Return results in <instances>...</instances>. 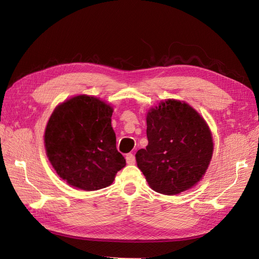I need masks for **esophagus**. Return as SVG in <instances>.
<instances>
[{"mask_svg":"<svg viewBox=\"0 0 259 259\" xmlns=\"http://www.w3.org/2000/svg\"><path fill=\"white\" fill-rule=\"evenodd\" d=\"M125 159H126V163L130 164V165H133V164H135V155L134 154L127 153L126 156H125Z\"/></svg>","mask_w":259,"mask_h":259,"instance_id":"esophagus-1","label":"esophagus"}]
</instances>
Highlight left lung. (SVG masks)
Instances as JSON below:
<instances>
[{"label":"left lung","mask_w":259,"mask_h":259,"mask_svg":"<svg viewBox=\"0 0 259 259\" xmlns=\"http://www.w3.org/2000/svg\"><path fill=\"white\" fill-rule=\"evenodd\" d=\"M146 120L148 146L135 156L151 189L173 195L197 185L214 151L202 115L185 101L165 99L149 109Z\"/></svg>","instance_id":"1"}]
</instances>
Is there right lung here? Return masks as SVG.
Listing matches in <instances>:
<instances>
[{
    "label": "right lung",
    "instance_id": "1",
    "mask_svg": "<svg viewBox=\"0 0 259 259\" xmlns=\"http://www.w3.org/2000/svg\"><path fill=\"white\" fill-rule=\"evenodd\" d=\"M113 108L95 96L77 95L54 109L44 134L46 155L57 175L76 189L110 186L126 165L116 150Z\"/></svg>",
    "mask_w": 259,
    "mask_h": 259
}]
</instances>
